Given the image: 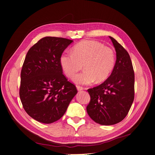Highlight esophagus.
<instances>
[{"instance_id":"34e87169","label":"esophagus","mask_w":155,"mask_h":155,"mask_svg":"<svg viewBox=\"0 0 155 155\" xmlns=\"http://www.w3.org/2000/svg\"><path fill=\"white\" fill-rule=\"evenodd\" d=\"M77 90H78V91H80L83 90V88L81 87H80V86H77Z\"/></svg>"}]
</instances>
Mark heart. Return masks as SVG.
<instances>
[{
  "label": "heart",
  "instance_id": "heart-1",
  "mask_svg": "<svg viewBox=\"0 0 155 155\" xmlns=\"http://www.w3.org/2000/svg\"><path fill=\"white\" fill-rule=\"evenodd\" d=\"M116 62L114 51L98 41L87 40L75 45L72 52H63L60 63L65 74L74 77L82 68L84 71L74 78L78 85H91L105 81L111 74Z\"/></svg>",
  "mask_w": 155,
  "mask_h": 155
}]
</instances>
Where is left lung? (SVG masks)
<instances>
[{"label": "left lung", "instance_id": "8db88e82", "mask_svg": "<svg viewBox=\"0 0 155 155\" xmlns=\"http://www.w3.org/2000/svg\"><path fill=\"white\" fill-rule=\"evenodd\" d=\"M116 52V61L109 78L100 85L87 91L91 100L87 113L95 122L111 125L127 115L134 100L135 76L129 53L109 36Z\"/></svg>", "mask_w": 155, "mask_h": 155}]
</instances>
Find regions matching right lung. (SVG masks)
I'll return each instance as SVG.
<instances>
[{"mask_svg":"<svg viewBox=\"0 0 155 155\" xmlns=\"http://www.w3.org/2000/svg\"><path fill=\"white\" fill-rule=\"evenodd\" d=\"M73 42L46 36L28 51L21 72L20 97L26 113L36 120L51 124L60 119L77 93L62 74L60 57Z\"/></svg>","mask_w":155,"mask_h":155,"instance_id":"add662e5","label":"right lung"}]
</instances>
